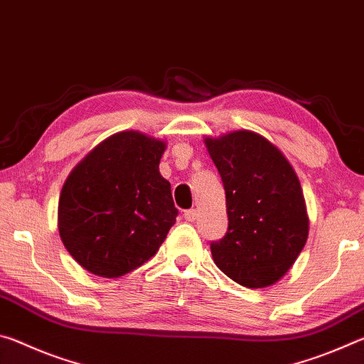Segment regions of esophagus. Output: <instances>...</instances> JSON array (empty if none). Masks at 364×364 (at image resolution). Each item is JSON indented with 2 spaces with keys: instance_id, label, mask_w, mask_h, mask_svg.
I'll return each instance as SVG.
<instances>
[{
  "instance_id": "34e87169",
  "label": "esophagus",
  "mask_w": 364,
  "mask_h": 364,
  "mask_svg": "<svg viewBox=\"0 0 364 364\" xmlns=\"http://www.w3.org/2000/svg\"><path fill=\"white\" fill-rule=\"evenodd\" d=\"M184 220L189 221V223H193V221L197 220V210L196 208H191V210L184 212Z\"/></svg>"
}]
</instances>
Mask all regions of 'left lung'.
I'll list each match as a JSON object with an SVG mask.
<instances>
[{
  "instance_id": "obj_1",
  "label": "left lung",
  "mask_w": 364,
  "mask_h": 364,
  "mask_svg": "<svg viewBox=\"0 0 364 364\" xmlns=\"http://www.w3.org/2000/svg\"><path fill=\"white\" fill-rule=\"evenodd\" d=\"M223 181L228 231L210 242L213 262L245 287H267L284 276L308 237L299 178L276 147L257 133L207 138Z\"/></svg>"
}]
</instances>
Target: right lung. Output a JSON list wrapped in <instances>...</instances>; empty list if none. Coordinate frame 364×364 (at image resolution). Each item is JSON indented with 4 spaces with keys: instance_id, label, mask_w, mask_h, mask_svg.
<instances>
[{
    "instance_id": "obj_1",
    "label": "right lung",
    "mask_w": 364,
    "mask_h": 364,
    "mask_svg": "<svg viewBox=\"0 0 364 364\" xmlns=\"http://www.w3.org/2000/svg\"><path fill=\"white\" fill-rule=\"evenodd\" d=\"M165 143L122 132L95 147L67 178L59 234L69 254L102 278L146 263L175 225L170 183L159 173Z\"/></svg>"
}]
</instances>
